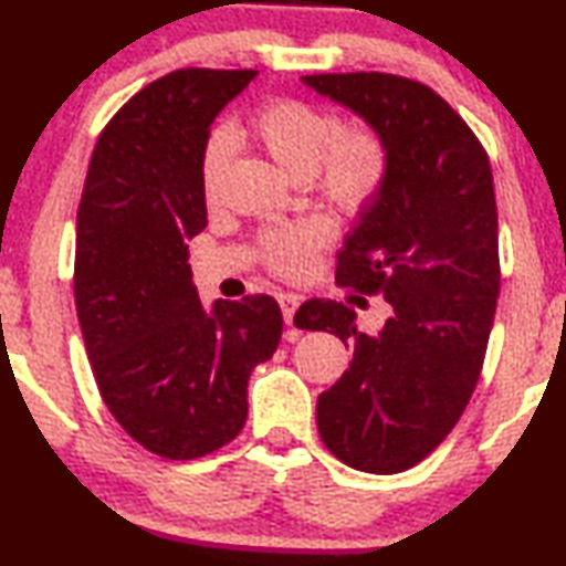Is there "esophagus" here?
<instances>
[{
    "label": "esophagus",
    "instance_id": "obj_1",
    "mask_svg": "<svg viewBox=\"0 0 566 566\" xmlns=\"http://www.w3.org/2000/svg\"><path fill=\"white\" fill-rule=\"evenodd\" d=\"M277 304H281V312H283L285 324H291L293 316H296V308L301 304V298L293 296V293H281V296H277Z\"/></svg>",
    "mask_w": 566,
    "mask_h": 566
}]
</instances>
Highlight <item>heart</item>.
Listing matches in <instances>:
<instances>
[{
  "mask_svg": "<svg viewBox=\"0 0 566 566\" xmlns=\"http://www.w3.org/2000/svg\"><path fill=\"white\" fill-rule=\"evenodd\" d=\"M250 130L265 151L293 177L319 175V185L345 211H363L378 198L389 177V149L374 128L345 130L343 120L324 107L301 99H273L250 118ZM231 154L223 130L208 138L200 165L206 198L219 190ZM329 231L324 223H304L268 239L270 262L283 275H304Z\"/></svg>",
  "mask_w": 566,
  "mask_h": 566,
  "instance_id": "obj_1",
  "label": "heart"
}]
</instances>
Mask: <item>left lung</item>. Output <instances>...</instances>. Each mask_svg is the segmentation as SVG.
Returning <instances> with one entry per match:
<instances>
[{
	"mask_svg": "<svg viewBox=\"0 0 566 566\" xmlns=\"http://www.w3.org/2000/svg\"><path fill=\"white\" fill-rule=\"evenodd\" d=\"M301 82L347 107L389 149V177L355 216L337 277L391 306L360 332L350 306L312 298L296 327L332 332L350 368L319 394L324 446L368 474L412 469L453 430L479 381L500 296L490 159L461 115L405 76L314 74Z\"/></svg>",
	"mask_w": 566,
	"mask_h": 566,
	"instance_id": "8db88e82",
	"label": "left lung"
}]
</instances>
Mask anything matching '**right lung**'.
Segmentation results:
<instances>
[{"label": "right lung", "mask_w": 566, "mask_h": 566, "mask_svg": "<svg viewBox=\"0 0 566 566\" xmlns=\"http://www.w3.org/2000/svg\"><path fill=\"white\" fill-rule=\"evenodd\" d=\"M252 69H177L99 134L76 211L74 301L97 389L136 443L172 461L239 436L252 370L283 332L275 298L200 304L188 239L206 229L211 123Z\"/></svg>", "instance_id": "right-lung-1"}]
</instances>
